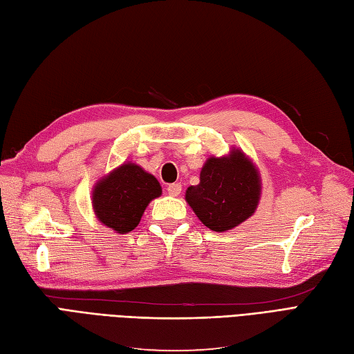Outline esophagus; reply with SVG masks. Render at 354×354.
I'll list each match as a JSON object with an SVG mask.
<instances>
[{
  "label": "esophagus",
  "instance_id": "esophagus-1",
  "mask_svg": "<svg viewBox=\"0 0 354 354\" xmlns=\"http://www.w3.org/2000/svg\"><path fill=\"white\" fill-rule=\"evenodd\" d=\"M183 192V185H180L179 183H175V184H170L167 187V193L170 196H179V193Z\"/></svg>",
  "mask_w": 354,
  "mask_h": 354
}]
</instances>
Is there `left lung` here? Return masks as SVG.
<instances>
[{
    "mask_svg": "<svg viewBox=\"0 0 354 354\" xmlns=\"http://www.w3.org/2000/svg\"><path fill=\"white\" fill-rule=\"evenodd\" d=\"M258 170L238 149L229 157H211L201 171V183L187 188L185 199L211 231L225 232L248 220L258 207Z\"/></svg>",
    "mask_w": 354,
    "mask_h": 354,
    "instance_id": "1",
    "label": "left lung"
}]
</instances>
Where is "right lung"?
<instances>
[{"mask_svg": "<svg viewBox=\"0 0 354 354\" xmlns=\"http://www.w3.org/2000/svg\"><path fill=\"white\" fill-rule=\"evenodd\" d=\"M160 194L157 178L137 164L127 162L96 184L93 209L101 223L127 234L137 227L147 205Z\"/></svg>", "mask_w": 354, "mask_h": 354, "instance_id": "obj_1", "label": "right lung"}]
</instances>
